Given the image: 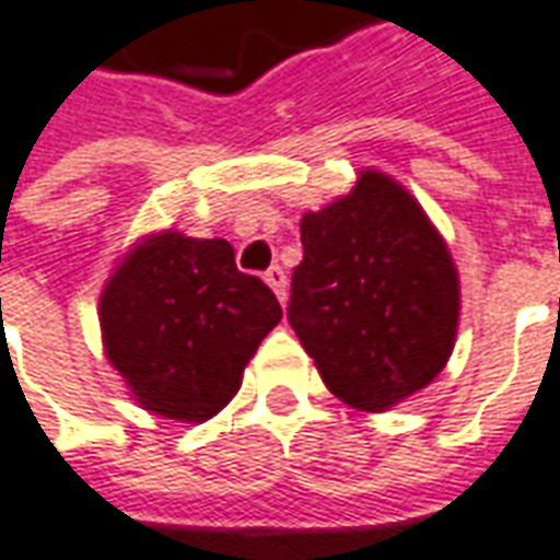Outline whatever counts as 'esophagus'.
<instances>
[{"label":"esophagus","instance_id":"34e87169","mask_svg":"<svg viewBox=\"0 0 560 560\" xmlns=\"http://www.w3.org/2000/svg\"><path fill=\"white\" fill-rule=\"evenodd\" d=\"M264 281H267L269 288L276 291V296H279L281 303L288 300V279H284V269H281V267H269L267 276H264Z\"/></svg>","mask_w":560,"mask_h":560}]
</instances>
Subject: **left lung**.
Listing matches in <instances>:
<instances>
[{
    "mask_svg": "<svg viewBox=\"0 0 560 560\" xmlns=\"http://www.w3.org/2000/svg\"><path fill=\"white\" fill-rule=\"evenodd\" d=\"M288 320L324 385L361 412L428 388L452 358L460 279L418 199L361 170L346 197L300 221Z\"/></svg>",
    "mask_w": 560,
    "mask_h": 560,
    "instance_id": "left-lung-1",
    "label": "left lung"
}]
</instances>
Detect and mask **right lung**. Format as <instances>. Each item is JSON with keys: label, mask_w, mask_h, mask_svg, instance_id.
Here are the masks:
<instances>
[{"label": "right lung", "mask_w": 560, "mask_h": 560, "mask_svg": "<svg viewBox=\"0 0 560 560\" xmlns=\"http://www.w3.org/2000/svg\"><path fill=\"white\" fill-rule=\"evenodd\" d=\"M281 306L236 269L226 240L160 230L117 260L100 293L108 363L154 416L202 424L236 397Z\"/></svg>", "instance_id": "obj_1"}]
</instances>
